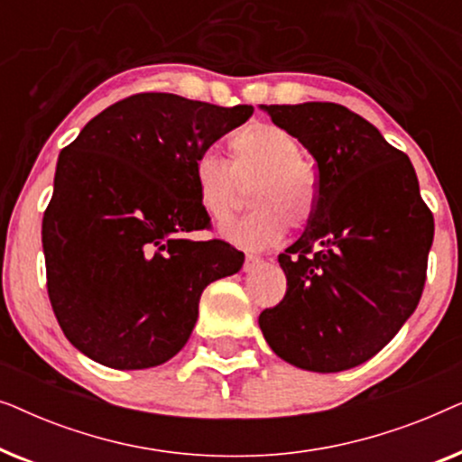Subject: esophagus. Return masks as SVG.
I'll use <instances>...</instances> for the list:
<instances>
[{
    "instance_id": "34e87169",
    "label": "esophagus",
    "mask_w": 462,
    "mask_h": 462,
    "mask_svg": "<svg viewBox=\"0 0 462 462\" xmlns=\"http://www.w3.org/2000/svg\"><path fill=\"white\" fill-rule=\"evenodd\" d=\"M258 264H263V258L256 256V254H245V261H244V271L245 273H250V271H254Z\"/></svg>"
}]
</instances>
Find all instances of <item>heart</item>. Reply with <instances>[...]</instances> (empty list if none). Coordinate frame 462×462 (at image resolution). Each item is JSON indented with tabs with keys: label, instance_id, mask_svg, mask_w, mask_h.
<instances>
[{
	"label": "heart",
	"instance_id": "heart-1",
	"mask_svg": "<svg viewBox=\"0 0 462 462\" xmlns=\"http://www.w3.org/2000/svg\"><path fill=\"white\" fill-rule=\"evenodd\" d=\"M231 168L206 151L193 162V187L199 206L214 223H226L244 206V189L252 187L256 208L220 233L239 248L264 250L280 244L288 225L307 229L319 204L315 168L300 157V144L273 124L252 122L229 138Z\"/></svg>",
	"mask_w": 462,
	"mask_h": 462
}]
</instances>
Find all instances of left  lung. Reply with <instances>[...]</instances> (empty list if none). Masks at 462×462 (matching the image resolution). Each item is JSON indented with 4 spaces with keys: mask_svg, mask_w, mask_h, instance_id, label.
Returning a JSON list of instances; mask_svg holds the SVG:
<instances>
[{
    "mask_svg": "<svg viewBox=\"0 0 462 462\" xmlns=\"http://www.w3.org/2000/svg\"><path fill=\"white\" fill-rule=\"evenodd\" d=\"M275 125L315 157L319 204L280 254L288 288L258 318L296 368L340 372L374 357L419 305L433 214L403 151L337 103L269 105Z\"/></svg>",
    "mask_w": 462,
    "mask_h": 462,
    "instance_id": "obj_1",
    "label": "left lung"
}]
</instances>
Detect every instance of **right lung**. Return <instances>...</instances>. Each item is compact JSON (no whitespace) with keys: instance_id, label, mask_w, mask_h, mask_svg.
<instances>
[{"instance_id":"obj_1","label":"right lung","mask_w":462,"mask_h":462,"mask_svg":"<svg viewBox=\"0 0 462 462\" xmlns=\"http://www.w3.org/2000/svg\"><path fill=\"white\" fill-rule=\"evenodd\" d=\"M252 113L143 92L98 113L60 151L42 242L50 305L75 349L143 370L185 346L204 288L244 264L231 244L187 239L210 226L193 162Z\"/></svg>"}]
</instances>
